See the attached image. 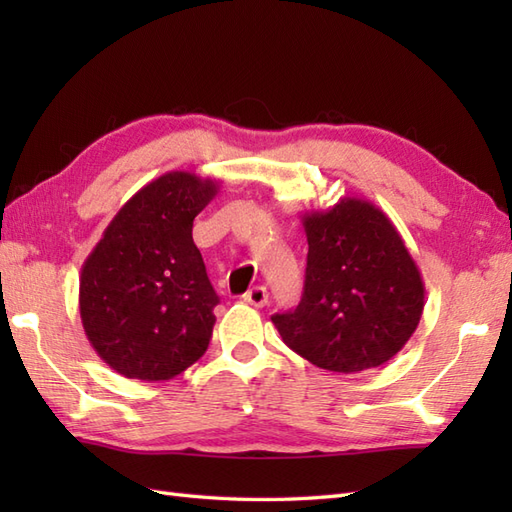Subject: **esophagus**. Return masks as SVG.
Returning a JSON list of instances; mask_svg holds the SVG:
<instances>
[{"mask_svg": "<svg viewBox=\"0 0 512 512\" xmlns=\"http://www.w3.org/2000/svg\"><path fill=\"white\" fill-rule=\"evenodd\" d=\"M244 301L250 303V306H255V308H264L266 303H268V292H266L264 286H255V288H250L246 292Z\"/></svg>", "mask_w": 512, "mask_h": 512, "instance_id": "esophagus-1", "label": "esophagus"}]
</instances>
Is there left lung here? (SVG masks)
<instances>
[{"label": "left lung", "instance_id": "left-lung-1", "mask_svg": "<svg viewBox=\"0 0 512 512\" xmlns=\"http://www.w3.org/2000/svg\"><path fill=\"white\" fill-rule=\"evenodd\" d=\"M308 266L301 303L273 323L312 365L356 374L387 363L416 332L424 281L394 222L376 204L341 198L301 215Z\"/></svg>", "mask_w": 512, "mask_h": 512}]
</instances>
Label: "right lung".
Wrapping results in <instances>:
<instances>
[{"label": "right lung", "instance_id": "add662e5", "mask_svg": "<svg viewBox=\"0 0 512 512\" xmlns=\"http://www.w3.org/2000/svg\"><path fill=\"white\" fill-rule=\"evenodd\" d=\"M220 182L169 171L129 198L83 262L79 310L94 352L116 374L169 380L209 347L220 303L193 220Z\"/></svg>", "mask_w": 512, "mask_h": 512}]
</instances>
